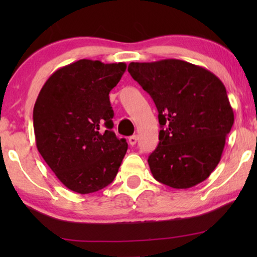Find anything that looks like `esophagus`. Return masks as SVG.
<instances>
[{
    "mask_svg": "<svg viewBox=\"0 0 257 257\" xmlns=\"http://www.w3.org/2000/svg\"><path fill=\"white\" fill-rule=\"evenodd\" d=\"M137 142H138V137H137V136H132V137H130V138H128V144L131 146H135Z\"/></svg>",
    "mask_w": 257,
    "mask_h": 257,
    "instance_id": "obj_1",
    "label": "esophagus"
}]
</instances>
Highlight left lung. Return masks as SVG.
<instances>
[{
  "mask_svg": "<svg viewBox=\"0 0 257 257\" xmlns=\"http://www.w3.org/2000/svg\"><path fill=\"white\" fill-rule=\"evenodd\" d=\"M127 70L159 113V144L147 160L153 178L178 189L206 180L234 124L223 83L202 66L180 59L132 62Z\"/></svg>",
  "mask_w": 257,
  "mask_h": 257,
  "instance_id": "left-lung-1",
  "label": "left lung"
}]
</instances>
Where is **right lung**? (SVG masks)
Returning <instances> with one entry per match:
<instances>
[{
  "label": "right lung",
  "mask_w": 257,
  "mask_h": 257,
  "mask_svg": "<svg viewBox=\"0 0 257 257\" xmlns=\"http://www.w3.org/2000/svg\"><path fill=\"white\" fill-rule=\"evenodd\" d=\"M125 63L79 59L49 77L34 106L38 152L65 187L89 194L110 185L127 143L118 139L108 93Z\"/></svg>",
  "instance_id": "add662e5"
}]
</instances>
